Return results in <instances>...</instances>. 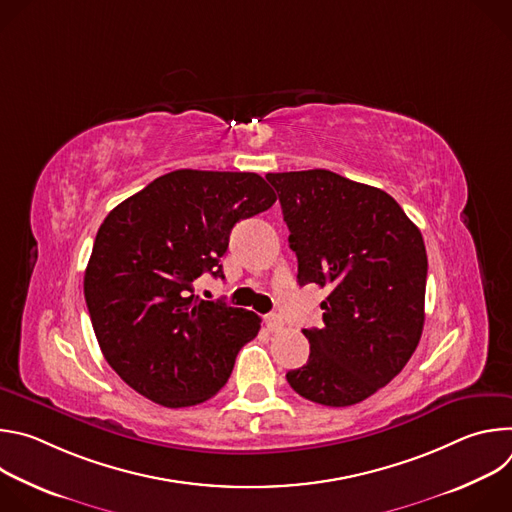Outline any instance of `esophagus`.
Segmentation results:
<instances>
[{"mask_svg": "<svg viewBox=\"0 0 512 512\" xmlns=\"http://www.w3.org/2000/svg\"><path fill=\"white\" fill-rule=\"evenodd\" d=\"M265 326L269 332H279L283 328V320L275 314H269V316H265Z\"/></svg>", "mask_w": 512, "mask_h": 512, "instance_id": "1", "label": "esophagus"}]
</instances>
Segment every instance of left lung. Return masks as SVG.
I'll list each match as a JSON object with an SVG mask.
<instances>
[{
	"mask_svg": "<svg viewBox=\"0 0 512 512\" xmlns=\"http://www.w3.org/2000/svg\"><path fill=\"white\" fill-rule=\"evenodd\" d=\"M265 178L281 202L298 283L330 291L322 302L324 326L304 330L308 362L285 379L298 395L326 407L360 403L395 379L419 344L423 237L379 188L330 170Z\"/></svg>",
	"mask_w": 512,
	"mask_h": 512,
	"instance_id": "obj_1",
	"label": "left lung"
}]
</instances>
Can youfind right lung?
I'll list each match as a JSON object with an SVG mask.
<instances>
[{
	"mask_svg": "<svg viewBox=\"0 0 512 512\" xmlns=\"http://www.w3.org/2000/svg\"><path fill=\"white\" fill-rule=\"evenodd\" d=\"M275 192L253 172L176 170L117 204L85 271L101 352L139 395L180 409L229 381L261 318L194 296L202 273L225 277L233 227L267 210Z\"/></svg>",
	"mask_w": 512,
	"mask_h": 512,
	"instance_id": "right-lung-1",
	"label": "right lung"
}]
</instances>
